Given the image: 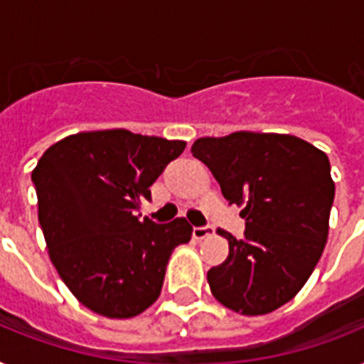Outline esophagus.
Here are the masks:
<instances>
[{
    "label": "esophagus",
    "mask_w": 364,
    "mask_h": 364,
    "mask_svg": "<svg viewBox=\"0 0 364 364\" xmlns=\"http://www.w3.org/2000/svg\"><path fill=\"white\" fill-rule=\"evenodd\" d=\"M211 234H213V227H210V225L193 228V236L196 240H204V238H208V236H211Z\"/></svg>",
    "instance_id": "34e87169"
}]
</instances>
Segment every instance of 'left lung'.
I'll return each mask as SVG.
<instances>
[{
	"label": "left lung",
	"instance_id": "8db88e82",
	"mask_svg": "<svg viewBox=\"0 0 364 364\" xmlns=\"http://www.w3.org/2000/svg\"><path fill=\"white\" fill-rule=\"evenodd\" d=\"M243 205V238L228 240V257L208 272L211 293L243 316H262L293 299L327 243L334 183L327 154L287 134L236 132L200 137L191 149Z\"/></svg>",
	"mask_w": 364,
	"mask_h": 364
}]
</instances>
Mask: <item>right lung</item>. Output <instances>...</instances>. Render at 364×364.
<instances>
[{
	"label": "right lung",
	"mask_w": 364,
	"mask_h": 364,
	"mask_svg": "<svg viewBox=\"0 0 364 364\" xmlns=\"http://www.w3.org/2000/svg\"><path fill=\"white\" fill-rule=\"evenodd\" d=\"M185 141L128 130L81 132L48 147L31 171L48 255L81 304L126 319L159 299L171 251L193 227L134 215Z\"/></svg>",
	"instance_id": "right-lung-1"
}]
</instances>
